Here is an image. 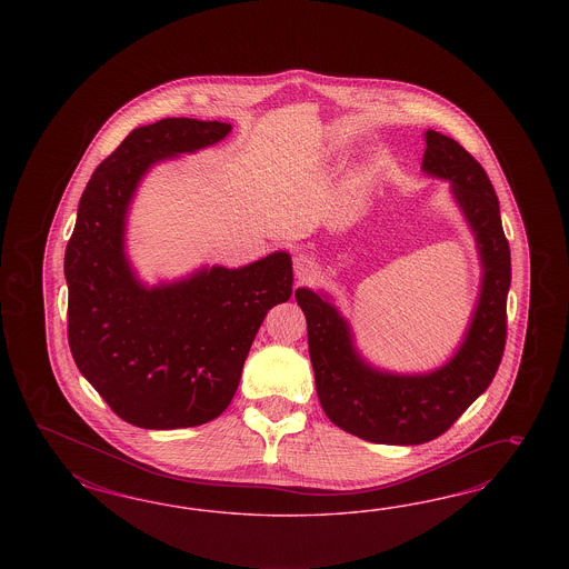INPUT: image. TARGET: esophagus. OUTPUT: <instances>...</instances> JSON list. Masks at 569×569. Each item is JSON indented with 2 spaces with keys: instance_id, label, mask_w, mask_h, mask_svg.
Masks as SVG:
<instances>
[{
  "instance_id": "esophagus-1",
  "label": "esophagus",
  "mask_w": 569,
  "mask_h": 569,
  "mask_svg": "<svg viewBox=\"0 0 569 569\" xmlns=\"http://www.w3.org/2000/svg\"><path fill=\"white\" fill-rule=\"evenodd\" d=\"M315 269H317L315 260L307 257V254H298V257L293 259V271H296V277H298L300 281L310 279V276L315 273Z\"/></svg>"
}]
</instances>
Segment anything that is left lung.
Wrapping results in <instances>:
<instances>
[{
	"label": "left lung",
	"mask_w": 569,
	"mask_h": 569,
	"mask_svg": "<svg viewBox=\"0 0 569 569\" xmlns=\"http://www.w3.org/2000/svg\"><path fill=\"white\" fill-rule=\"evenodd\" d=\"M423 172L450 181V191L476 236L482 286L466 338L450 361L428 373H390L362 359L352 331L328 293L296 290L307 317L317 397L338 428L376 445H423L466 413L497 376L507 338L511 250L500 223L499 198L461 143L426 131Z\"/></svg>",
	"instance_id": "8db88e82"
}]
</instances>
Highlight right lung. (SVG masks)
Masks as SVG:
<instances>
[{
    "mask_svg": "<svg viewBox=\"0 0 569 569\" xmlns=\"http://www.w3.org/2000/svg\"><path fill=\"white\" fill-rule=\"evenodd\" d=\"M229 131V122L196 119L133 129L79 202L64 254L70 352L108 407L138 428H193L223 413L267 310L292 296L288 252L240 269L202 267L154 288L127 259V210L143 174Z\"/></svg>",
    "mask_w": 569,
    "mask_h": 569,
    "instance_id": "obj_1",
    "label": "right lung"
}]
</instances>
